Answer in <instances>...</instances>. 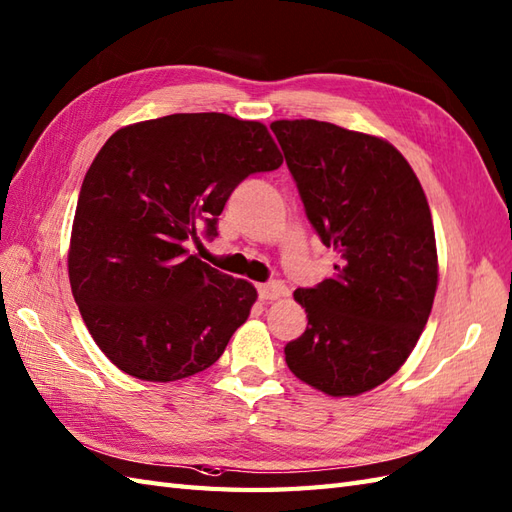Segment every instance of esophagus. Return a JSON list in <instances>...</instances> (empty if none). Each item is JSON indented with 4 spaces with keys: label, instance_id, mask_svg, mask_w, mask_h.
I'll return each instance as SVG.
<instances>
[{
    "label": "esophagus",
    "instance_id": "esophagus-1",
    "mask_svg": "<svg viewBox=\"0 0 512 512\" xmlns=\"http://www.w3.org/2000/svg\"><path fill=\"white\" fill-rule=\"evenodd\" d=\"M257 292H259L261 301H275V299H279V296L288 294V288H285V285L279 281H272V283H261Z\"/></svg>",
    "mask_w": 512,
    "mask_h": 512
}]
</instances>
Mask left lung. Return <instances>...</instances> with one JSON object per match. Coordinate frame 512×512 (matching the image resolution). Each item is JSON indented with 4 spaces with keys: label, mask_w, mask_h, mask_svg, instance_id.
<instances>
[{
    "label": "left lung",
    "mask_w": 512,
    "mask_h": 512,
    "mask_svg": "<svg viewBox=\"0 0 512 512\" xmlns=\"http://www.w3.org/2000/svg\"><path fill=\"white\" fill-rule=\"evenodd\" d=\"M299 187L307 220L340 264L294 301L307 312L285 344L290 371L329 397L384 384L408 360L430 318L438 257L417 174L382 137L329 122L270 124Z\"/></svg>",
    "instance_id": "left-lung-1"
}]
</instances>
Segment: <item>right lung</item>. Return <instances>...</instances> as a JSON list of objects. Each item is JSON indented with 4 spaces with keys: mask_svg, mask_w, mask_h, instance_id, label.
I'll return each instance as SVG.
<instances>
[{
    "mask_svg": "<svg viewBox=\"0 0 512 512\" xmlns=\"http://www.w3.org/2000/svg\"><path fill=\"white\" fill-rule=\"evenodd\" d=\"M281 163L264 124L224 113H174L106 139L80 187L67 268L91 338L120 371L176 382L224 353L257 290L185 244L200 227L216 237L233 189Z\"/></svg>",
    "mask_w": 512,
    "mask_h": 512,
    "instance_id": "add662e5",
    "label": "right lung"
}]
</instances>
